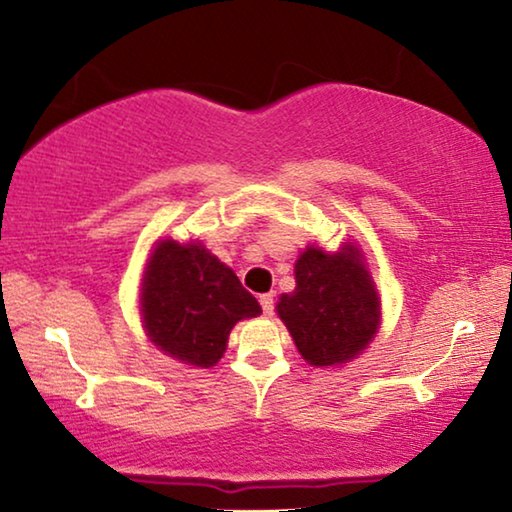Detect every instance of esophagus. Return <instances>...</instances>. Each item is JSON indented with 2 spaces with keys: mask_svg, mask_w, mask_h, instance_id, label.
Wrapping results in <instances>:
<instances>
[{
  "mask_svg": "<svg viewBox=\"0 0 512 512\" xmlns=\"http://www.w3.org/2000/svg\"><path fill=\"white\" fill-rule=\"evenodd\" d=\"M258 303L263 307V314L275 312V296H272V293H263V296L258 298Z\"/></svg>",
  "mask_w": 512,
  "mask_h": 512,
  "instance_id": "esophagus-1",
  "label": "esophagus"
}]
</instances>
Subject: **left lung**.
<instances>
[{"label": "left lung", "mask_w": 512, "mask_h": 512, "mask_svg": "<svg viewBox=\"0 0 512 512\" xmlns=\"http://www.w3.org/2000/svg\"><path fill=\"white\" fill-rule=\"evenodd\" d=\"M277 314L307 363L338 366L375 335L380 300L352 247L333 256L310 247L296 263V291L279 298Z\"/></svg>", "instance_id": "1"}]
</instances>
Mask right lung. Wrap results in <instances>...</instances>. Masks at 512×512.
Segmentation results:
<instances>
[{
    "label": "right lung",
    "mask_w": 512,
    "mask_h": 512,
    "mask_svg": "<svg viewBox=\"0 0 512 512\" xmlns=\"http://www.w3.org/2000/svg\"><path fill=\"white\" fill-rule=\"evenodd\" d=\"M144 326L153 345L174 359L209 368L226 352L240 319L261 305L240 279L202 244L160 242L142 284Z\"/></svg>",
    "instance_id": "1"
}]
</instances>
